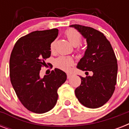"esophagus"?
<instances>
[{"label": "esophagus", "mask_w": 129, "mask_h": 129, "mask_svg": "<svg viewBox=\"0 0 129 129\" xmlns=\"http://www.w3.org/2000/svg\"><path fill=\"white\" fill-rule=\"evenodd\" d=\"M72 75L71 74H69V73H68V74H67V78H72Z\"/></svg>", "instance_id": "1"}]
</instances>
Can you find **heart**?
<instances>
[{
	"mask_svg": "<svg viewBox=\"0 0 129 129\" xmlns=\"http://www.w3.org/2000/svg\"><path fill=\"white\" fill-rule=\"evenodd\" d=\"M65 35L73 46L77 47L80 45L82 41V35L78 31L75 29H68L65 32ZM55 47V41L51 44V50L53 51ZM78 52H80V47H78L76 49ZM74 64V60L70 57L60 56L55 60V66L62 70L67 71L70 68V67Z\"/></svg>",
	"mask_w": 129,
	"mask_h": 129,
	"instance_id": "heart-1",
	"label": "heart"
}]
</instances>
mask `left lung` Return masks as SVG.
I'll return each mask as SVG.
<instances>
[{"mask_svg": "<svg viewBox=\"0 0 129 129\" xmlns=\"http://www.w3.org/2000/svg\"><path fill=\"white\" fill-rule=\"evenodd\" d=\"M87 41L84 56L77 68L93 72L92 76H80L81 84L75 90L81 104L90 108H99L111 98L116 84L118 65L116 55L106 36L92 27L72 25Z\"/></svg>", "mask_w": 129, "mask_h": 129, "instance_id": "8db88e82", "label": "left lung"}]
</instances>
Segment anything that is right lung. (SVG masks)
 Returning <instances> with one entry per match:
<instances>
[{"label": "right lung", "mask_w": 129, "mask_h": 129, "mask_svg": "<svg viewBox=\"0 0 129 129\" xmlns=\"http://www.w3.org/2000/svg\"><path fill=\"white\" fill-rule=\"evenodd\" d=\"M58 29L36 31L21 37L11 52L10 78L17 97L31 112L42 114L51 110L58 98L57 90L67 79L66 74L55 68L50 74L40 77L45 61L51 55V43Z\"/></svg>", "instance_id": "obj_1"}]
</instances>
